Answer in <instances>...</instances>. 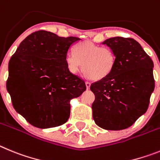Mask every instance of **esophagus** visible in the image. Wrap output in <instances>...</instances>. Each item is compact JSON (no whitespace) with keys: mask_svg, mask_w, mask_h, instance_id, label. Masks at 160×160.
Segmentation results:
<instances>
[{"mask_svg":"<svg viewBox=\"0 0 160 160\" xmlns=\"http://www.w3.org/2000/svg\"><path fill=\"white\" fill-rule=\"evenodd\" d=\"M85 84H86V87H87V89H89V88H90V86H91V83H90V82L86 81Z\"/></svg>","mask_w":160,"mask_h":160,"instance_id":"1","label":"esophagus"}]
</instances>
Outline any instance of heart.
Listing matches in <instances>:
<instances>
[{"mask_svg":"<svg viewBox=\"0 0 160 160\" xmlns=\"http://www.w3.org/2000/svg\"><path fill=\"white\" fill-rule=\"evenodd\" d=\"M68 69L77 74L81 69L88 78L100 80L107 78L112 73L115 64V56L112 50L94 44L83 41L74 48V54L68 53L65 58Z\"/></svg>","mask_w":160,"mask_h":160,"instance_id":"b5f03b06","label":"heart"}]
</instances>
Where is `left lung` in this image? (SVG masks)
Wrapping results in <instances>:
<instances>
[{
	"instance_id": "8db88e82",
	"label": "left lung",
	"mask_w": 160,
	"mask_h": 160,
	"mask_svg": "<svg viewBox=\"0 0 160 160\" xmlns=\"http://www.w3.org/2000/svg\"><path fill=\"white\" fill-rule=\"evenodd\" d=\"M102 44L111 48L115 64L107 78L91 84L93 119L105 130H123L148 110L155 88L153 61L132 38L112 37Z\"/></svg>"
}]
</instances>
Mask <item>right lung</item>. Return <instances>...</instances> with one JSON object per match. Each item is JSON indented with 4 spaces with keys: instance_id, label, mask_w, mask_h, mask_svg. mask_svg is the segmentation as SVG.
I'll use <instances>...</instances> for the list:
<instances>
[{
    "instance_id": "right-lung-1",
    "label": "right lung",
    "mask_w": 160,
    "mask_h": 160,
    "mask_svg": "<svg viewBox=\"0 0 160 160\" xmlns=\"http://www.w3.org/2000/svg\"><path fill=\"white\" fill-rule=\"evenodd\" d=\"M80 40L40 30L24 39L10 59L7 91L14 109L32 126L64 124L70 116V100L86 90L84 81L68 71L65 61Z\"/></svg>"
}]
</instances>
